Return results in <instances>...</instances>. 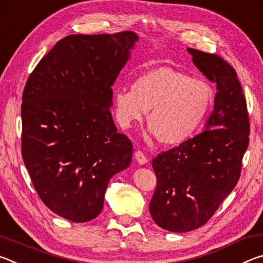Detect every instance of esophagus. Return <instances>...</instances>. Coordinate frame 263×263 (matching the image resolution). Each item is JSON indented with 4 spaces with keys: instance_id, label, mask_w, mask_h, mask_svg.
<instances>
[{
    "instance_id": "esophagus-1",
    "label": "esophagus",
    "mask_w": 263,
    "mask_h": 263,
    "mask_svg": "<svg viewBox=\"0 0 263 263\" xmlns=\"http://www.w3.org/2000/svg\"><path fill=\"white\" fill-rule=\"evenodd\" d=\"M135 158L137 160V162L139 163V164H146V163L148 162L147 158H146L145 154L142 153V152H140V151H137V152L135 153Z\"/></svg>"
}]
</instances>
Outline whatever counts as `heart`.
<instances>
[{
    "instance_id": "obj_1",
    "label": "heart",
    "mask_w": 263,
    "mask_h": 263,
    "mask_svg": "<svg viewBox=\"0 0 263 263\" xmlns=\"http://www.w3.org/2000/svg\"><path fill=\"white\" fill-rule=\"evenodd\" d=\"M212 99L209 83L163 66L139 75L132 82L131 90H116L112 104L121 127L130 128L141 123L148 111L147 137L176 146L190 139L201 127Z\"/></svg>"
}]
</instances>
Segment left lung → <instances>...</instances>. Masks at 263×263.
I'll list each match as a JSON object with an SVG mask.
<instances>
[{
  "instance_id": "8db88e82",
  "label": "left lung",
  "mask_w": 263,
  "mask_h": 263,
  "mask_svg": "<svg viewBox=\"0 0 263 263\" xmlns=\"http://www.w3.org/2000/svg\"><path fill=\"white\" fill-rule=\"evenodd\" d=\"M186 51L216 82L217 92L203 132L152 161L158 185L151 216L160 228L176 233L201 228L232 193L249 142L246 100L235 70L215 54Z\"/></svg>"
}]
</instances>
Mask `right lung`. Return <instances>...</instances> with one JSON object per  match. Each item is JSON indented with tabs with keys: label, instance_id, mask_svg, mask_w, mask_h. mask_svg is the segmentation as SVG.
Returning a JSON list of instances; mask_svg holds the SVG:
<instances>
[{
	"label": "right lung",
	"instance_id": "obj_1",
	"mask_svg": "<svg viewBox=\"0 0 263 263\" xmlns=\"http://www.w3.org/2000/svg\"><path fill=\"white\" fill-rule=\"evenodd\" d=\"M138 41L133 31L68 35L25 84L22 157L39 197L65 219L99 216L111 177L130 166L132 142L115 125L111 87Z\"/></svg>",
	"mask_w": 263,
	"mask_h": 263
}]
</instances>
